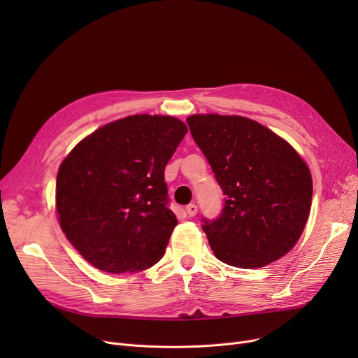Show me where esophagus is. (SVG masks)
Here are the masks:
<instances>
[{
  "label": "esophagus",
  "mask_w": 358,
  "mask_h": 358,
  "mask_svg": "<svg viewBox=\"0 0 358 358\" xmlns=\"http://www.w3.org/2000/svg\"><path fill=\"white\" fill-rule=\"evenodd\" d=\"M185 210H187V213H189V216H196L197 215V206L196 204H189L185 208Z\"/></svg>",
  "instance_id": "34e87169"
}]
</instances>
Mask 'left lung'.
Here are the masks:
<instances>
[{"label":"left lung","instance_id":"obj_1","mask_svg":"<svg viewBox=\"0 0 358 358\" xmlns=\"http://www.w3.org/2000/svg\"><path fill=\"white\" fill-rule=\"evenodd\" d=\"M224 196L222 213L203 217L224 264L259 268L286 255L302 235L312 203L306 162L274 131L241 116L187 117Z\"/></svg>","mask_w":358,"mask_h":358}]
</instances>
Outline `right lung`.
I'll return each mask as SVG.
<instances>
[{
    "label": "right lung",
    "instance_id": "add662e5",
    "mask_svg": "<svg viewBox=\"0 0 358 358\" xmlns=\"http://www.w3.org/2000/svg\"><path fill=\"white\" fill-rule=\"evenodd\" d=\"M187 131L176 117L127 116L94 131L64 159L56 212L91 266L136 273L162 258L177 224L164 171Z\"/></svg>",
    "mask_w": 358,
    "mask_h": 358
}]
</instances>
